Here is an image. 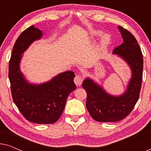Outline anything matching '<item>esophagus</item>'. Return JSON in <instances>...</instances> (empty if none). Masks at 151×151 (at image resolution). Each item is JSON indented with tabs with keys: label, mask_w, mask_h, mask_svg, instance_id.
Instances as JSON below:
<instances>
[{
	"label": "esophagus",
	"mask_w": 151,
	"mask_h": 151,
	"mask_svg": "<svg viewBox=\"0 0 151 151\" xmlns=\"http://www.w3.org/2000/svg\"><path fill=\"white\" fill-rule=\"evenodd\" d=\"M83 82V78L82 76L77 75L76 76L75 78H74V82L77 86H80Z\"/></svg>",
	"instance_id": "1"
}]
</instances>
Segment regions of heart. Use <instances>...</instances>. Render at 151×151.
Here are the masks:
<instances>
[{
	"mask_svg": "<svg viewBox=\"0 0 151 151\" xmlns=\"http://www.w3.org/2000/svg\"><path fill=\"white\" fill-rule=\"evenodd\" d=\"M91 35L93 37L99 36L101 35V32H99V31H93L91 32ZM109 41H110V39H109V36L108 35H104V36H103L102 39H101L100 47H102V48H104V47H106L107 45L109 43Z\"/></svg>",
	"mask_w": 151,
	"mask_h": 151,
	"instance_id": "1",
	"label": "heart"
}]
</instances>
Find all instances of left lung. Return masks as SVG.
<instances>
[{"label":"left lung","mask_w":151,"mask_h":151,"mask_svg":"<svg viewBox=\"0 0 151 151\" xmlns=\"http://www.w3.org/2000/svg\"><path fill=\"white\" fill-rule=\"evenodd\" d=\"M124 42L115 47L113 53L127 62L132 70V78L122 96L113 97L86 78L82 86L86 92V106L91 116L100 122H118L130 114L137 103L142 87L143 58L139 45L129 31L118 27Z\"/></svg>","instance_id":"8db88e82"}]
</instances>
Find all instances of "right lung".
I'll return each mask as SVG.
<instances>
[{
    "instance_id": "obj_1",
    "label": "right lung",
    "mask_w": 151,
    "mask_h": 151,
    "mask_svg": "<svg viewBox=\"0 0 151 151\" xmlns=\"http://www.w3.org/2000/svg\"><path fill=\"white\" fill-rule=\"evenodd\" d=\"M41 36L42 32L34 25L20 34L14 45L8 76L12 99L24 118L34 123L49 124L55 123L61 116L67 97L76 85L73 82L75 74L71 71L40 85H32L24 80L19 69L20 55Z\"/></svg>"
}]
</instances>
